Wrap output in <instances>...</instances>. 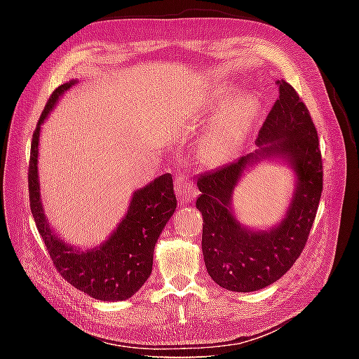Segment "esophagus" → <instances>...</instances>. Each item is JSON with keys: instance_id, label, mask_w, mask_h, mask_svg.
Returning a JSON list of instances; mask_svg holds the SVG:
<instances>
[{"instance_id": "esophagus-1", "label": "esophagus", "mask_w": 359, "mask_h": 359, "mask_svg": "<svg viewBox=\"0 0 359 359\" xmlns=\"http://www.w3.org/2000/svg\"><path fill=\"white\" fill-rule=\"evenodd\" d=\"M175 190H177V194H178V199L182 203L184 202H193L199 194L196 187H194L193 180L187 175H184V173H180V175L177 177Z\"/></svg>"}]
</instances>
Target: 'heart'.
Segmentation results:
<instances>
[{
  "label": "heart",
  "instance_id": "b5f03b06",
  "mask_svg": "<svg viewBox=\"0 0 359 359\" xmlns=\"http://www.w3.org/2000/svg\"><path fill=\"white\" fill-rule=\"evenodd\" d=\"M247 115V102H240L236 106H233V109L223 115L211 127L208 136H206V145H208L210 151L215 154H220L233 144H236L244 133Z\"/></svg>",
  "mask_w": 359,
  "mask_h": 359
}]
</instances>
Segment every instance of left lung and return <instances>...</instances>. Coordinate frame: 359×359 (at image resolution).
Masks as SVG:
<instances>
[{
  "label": "left lung",
  "instance_id": "8db88e82",
  "mask_svg": "<svg viewBox=\"0 0 359 359\" xmlns=\"http://www.w3.org/2000/svg\"><path fill=\"white\" fill-rule=\"evenodd\" d=\"M277 85L278 99L259 130V148L198 178L205 265L217 285L233 292L264 289L287 273L307 244L323 189L319 137L307 106L290 83ZM273 156L289 161L297 173L292 203L274 230H245L230 211L233 189L247 165Z\"/></svg>",
  "mask_w": 359,
  "mask_h": 359
}]
</instances>
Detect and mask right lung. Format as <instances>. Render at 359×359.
<instances>
[{
	"mask_svg": "<svg viewBox=\"0 0 359 359\" xmlns=\"http://www.w3.org/2000/svg\"><path fill=\"white\" fill-rule=\"evenodd\" d=\"M72 85H74V81L62 83L50 94L32 133L28 166L29 208L53 266L67 283L95 299L124 301L142 287L153 271L156 243L177 208L173 181L170 173H165L147 187L136 190L123 222L100 247L81 252L78 247L74 248L60 240L50 231L40 202L39 136L41 123L52 111L58 97Z\"/></svg>",
	"mask_w": 359,
	"mask_h": 359,
	"instance_id": "add662e5",
	"label": "right lung"
}]
</instances>
